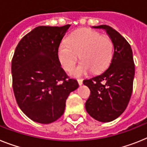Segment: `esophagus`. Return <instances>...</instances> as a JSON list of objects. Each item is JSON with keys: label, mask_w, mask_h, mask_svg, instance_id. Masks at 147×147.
<instances>
[{"label": "esophagus", "mask_w": 147, "mask_h": 147, "mask_svg": "<svg viewBox=\"0 0 147 147\" xmlns=\"http://www.w3.org/2000/svg\"><path fill=\"white\" fill-rule=\"evenodd\" d=\"M78 83L79 85H82L83 84V80L82 79H78Z\"/></svg>", "instance_id": "34e87169"}]
</instances>
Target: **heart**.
<instances>
[{
	"label": "heart",
	"instance_id": "b5f03b06",
	"mask_svg": "<svg viewBox=\"0 0 147 147\" xmlns=\"http://www.w3.org/2000/svg\"><path fill=\"white\" fill-rule=\"evenodd\" d=\"M113 49V42L108 36L82 28L72 32L67 37V42L59 45L58 57L65 70L70 71L79 55L81 62L71 71V75L81 77L90 70L95 74L104 71L111 61Z\"/></svg>",
	"mask_w": 147,
	"mask_h": 147
}]
</instances>
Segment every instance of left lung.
I'll return each mask as SVG.
<instances>
[{
  "mask_svg": "<svg viewBox=\"0 0 147 147\" xmlns=\"http://www.w3.org/2000/svg\"><path fill=\"white\" fill-rule=\"evenodd\" d=\"M92 28L105 30L114 48L108 69L83 81L90 90L86 111L95 119L106 123L117 119L127 108L132 93L134 63L131 48L121 34L105 24Z\"/></svg>",
  "mask_w": 147,
  "mask_h": 147,
  "instance_id": "1",
  "label": "left lung"
}]
</instances>
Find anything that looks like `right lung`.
<instances>
[{
  "mask_svg": "<svg viewBox=\"0 0 147 147\" xmlns=\"http://www.w3.org/2000/svg\"><path fill=\"white\" fill-rule=\"evenodd\" d=\"M69 27L39 26L21 39L15 51L11 66L15 97L24 114L36 123L58 119L69 93L78 87L58 58V47Z\"/></svg>",
  "mask_w": 147,
  "mask_h": 147,
  "instance_id": "right-lung-1",
  "label": "right lung"
}]
</instances>
